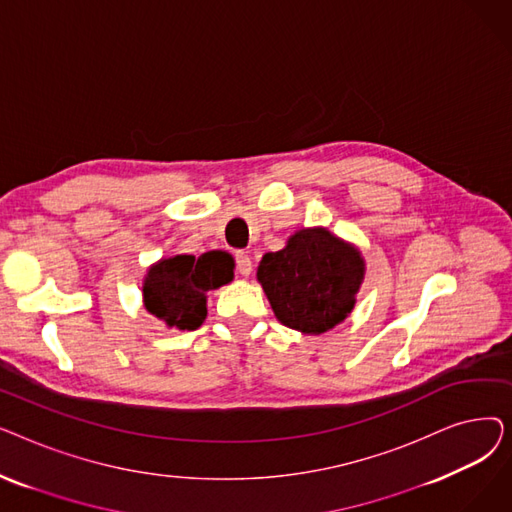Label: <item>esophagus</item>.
Masks as SVG:
<instances>
[{"label":"esophagus","mask_w":512,"mask_h":512,"mask_svg":"<svg viewBox=\"0 0 512 512\" xmlns=\"http://www.w3.org/2000/svg\"><path fill=\"white\" fill-rule=\"evenodd\" d=\"M234 259H236V270H238L240 276H249L253 272V263H251V257L247 253L238 251Z\"/></svg>","instance_id":"esophagus-1"}]
</instances>
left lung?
<instances>
[{
  "instance_id": "1",
  "label": "left lung",
  "mask_w": 512,
  "mask_h": 512,
  "mask_svg": "<svg viewBox=\"0 0 512 512\" xmlns=\"http://www.w3.org/2000/svg\"><path fill=\"white\" fill-rule=\"evenodd\" d=\"M363 274L357 249L313 228L294 234L282 251L265 253L257 280L284 326L321 334L351 313Z\"/></svg>"
}]
</instances>
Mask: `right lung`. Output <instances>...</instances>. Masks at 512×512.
<instances>
[{
  "label": "right lung",
  "instance_id": "right-lung-1",
  "mask_svg": "<svg viewBox=\"0 0 512 512\" xmlns=\"http://www.w3.org/2000/svg\"><path fill=\"white\" fill-rule=\"evenodd\" d=\"M232 267V257L222 251L161 259L145 278V307L170 328L197 330L207 315L205 294L228 284Z\"/></svg>",
  "mask_w": 512,
  "mask_h": 512
}]
</instances>
